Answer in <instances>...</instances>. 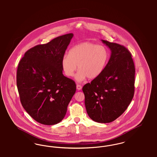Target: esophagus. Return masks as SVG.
I'll use <instances>...</instances> for the list:
<instances>
[{
    "mask_svg": "<svg viewBox=\"0 0 157 157\" xmlns=\"http://www.w3.org/2000/svg\"><path fill=\"white\" fill-rule=\"evenodd\" d=\"M76 88H77V90H79L82 89V86L80 85H76Z\"/></svg>",
    "mask_w": 157,
    "mask_h": 157,
    "instance_id": "34e87169",
    "label": "esophagus"
}]
</instances>
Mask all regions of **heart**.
Masks as SVG:
<instances>
[{
	"instance_id": "1",
	"label": "heart",
	"mask_w": 157,
	"mask_h": 157,
	"mask_svg": "<svg viewBox=\"0 0 157 157\" xmlns=\"http://www.w3.org/2000/svg\"><path fill=\"white\" fill-rule=\"evenodd\" d=\"M109 58L106 48L92 42H83L73 46L61 61L65 75L72 77L78 68L79 71L76 80L82 81L86 77L89 79L98 78L104 71Z\"/></svg>"
}]
</instances>
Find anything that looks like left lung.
<instances>
[{
    "mask_svg": "<svg viewBox=\"0 0 157 157\" xmlns=\"http://www.w3.org/2000/svg\"><path fill=\"white\" fill-rule=\"evenodd\" d=\"M111 51L104 71L85 84L86 112L90 119L109 123L125 111L134 97L135 68L132 55L124 46L102 40Z\"/></svg>",
    "mask_w": 157,
    "mask_h": 157,
    "instance_id": "8db88e82",
    "label": "left lung"
}]
</instances>
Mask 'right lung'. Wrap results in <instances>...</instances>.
Instances as JSON below:
<instances>
[{"label":"right lung","instance_id":"1","mask_svg":"<svg viewBox=\"0 0 157 157\" xmlns=\"http://www.w3.org/2000/svg\"><path fill=\"white\" fill-rule=\"evenodd\" d=\"M73 35H62L30 48L19 63L16 84L21 102L42 124L52 125L63 120L76 92L75 82L63 75L61 66Z\"/></svg>","mask_w":157,"mask_h":157}]
</instances>
